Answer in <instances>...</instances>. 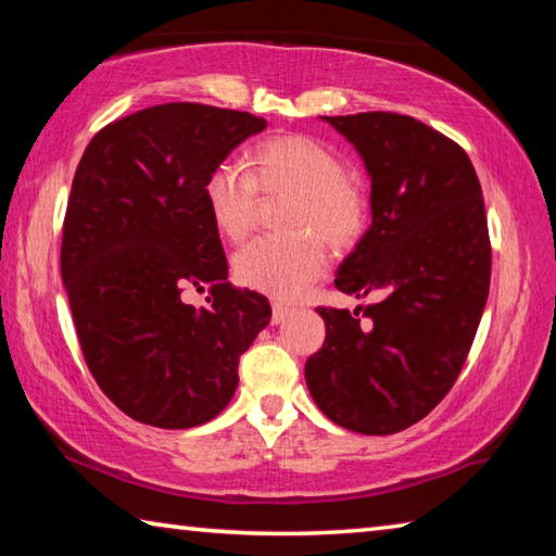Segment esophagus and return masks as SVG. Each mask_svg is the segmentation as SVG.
I'll use <instances>...</instances> for the list:
<instances>
[{
	"mask_svg": "<svg viewBox=\"0 0 556 556\" xmlns=\"http://www.w3.org/2000/svg\"><path fill=\"white\" fill-rule=\"evenodd\" d=\"M291 314H294V312H291L289 306L275 304V306H271V324H285Z\"/></svg>",
	"mask_w": 556,
	"mask_h": 556,
	"instance_id": "obj_1",
	"label": "esophagus"
}]
</instances>
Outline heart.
I'll list each match as a JSON object with an SVG mask.
<instances>
[{
  "label": "heart",
  "instance_id": "1",
  "mask_svg": "<svg viewBox=\"0 0 556 556\" xmlns=\"http://www.w3.org/2000/svg\"><path fill=\"white\" fill-rule=\"evenodd\" d=\"M262 193L291 195L285 238H257L235 255V275L244 285L277 299H296L326 271L331 248H351L368 223V195L345 174L333 147L314 137L289 135L257 144L248 172L223 162L205 178L203 193L211 220L228 240L248 235Z\"/></svg>",
  "mask_w": 556,
  "mask_h": 556
}]
</instances>
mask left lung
I'll use <instances>...</instances> for the list:
<instances>
[{
	"mask_svg": "<svg viewBox=\"0 0 556 556\" xmlns=\"http://www.w3.org/2000/svg\"><path fill=\"white\" fill-rule=\"evenodd\" d=\"M370 176L372 223L336 271L363 308H318L326 341L306 361L314 402L338 427L384 437L425 419L456 382L491 287L481 184L468 154L394 112L321 117Z\"/></svg>",
	"mask_w": 556,
	"mask_h": 556,
	"instance_id": "1",
	"label": "left lung"
}]
</instances>
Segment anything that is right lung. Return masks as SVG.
I'll use <instances>...</instances> for the list:
<instances>
[{
  "instance_id": "add662e5",
  "label": "right lung",
  "mask_w": 556,
  "mask_h": 556,
  "mask_svg": "<svg viewBox=\"0 0 556 556\" xmlns=\"http://www.w3.org/2000/svg\"><path fill=\"white\" fill-rule=\"evenodd\" d=\"M267 127L199 102L139 110L83 154L63 223L61 277L86 363L127 417L205 425L228 407L238 363L269 324V301L228 285L205 178ZM212 289L211 307L180 294Z\"/></svg>"
}]
</instances>
